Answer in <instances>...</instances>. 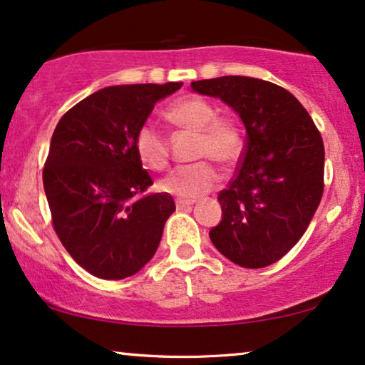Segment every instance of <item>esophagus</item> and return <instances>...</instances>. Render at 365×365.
<instances>
[{"instance_id": "esophagus-1", "label": "esophagus", "mask_w": 365, "mask_h": 365, "mask_svg": "<svg viewBox=\"0 0 365 365\" xmlns=\"http://www.w3.org/2000/svg\"><path fill=\"white\" fill-rule=\"evenodd\" d=\"M194 202H196V201H194V199H176V206H178V209L191 207Z\"/></svg>"}]
</instances>
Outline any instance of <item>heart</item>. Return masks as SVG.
<instances>
[{
  "label": "heart",
  "mask_w": 365,
  "mask_h": 365,
  "mask_svg": "<svg viewBox=\"0 0 365 365\" xmlns=\"http://www.w3.org/2000/svg\"><path fill=\"white\" fill-rule=\"evenodd\" d=\"M164 116L174 126L194 133L192 158L196 163L174 169L161 181V189L182 199H196L217 186L221 174L212 161L232 168L244 154V133L231 118L217 116L212 103L202 98H181L166 109ZM134 149L144 166L164 171L169 164V144L153 124L144 123L134 134Z\"/></svg>",
  "instance_id": "b5f03b06"
}]
</instances>
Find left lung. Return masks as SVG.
Listing matches in <instances>:
<instances>
[{"mask_svg": "<svg viewBox=\"0 0 365 365\" xmlns=\"http://www.w3.org/2000/svg\"><path fill=\"white\" fill-rule=\"evenodd\" d=\"M191 86L229 104L247 133L237 171L217 196L222 219L209 237L237 266H271L296 246L322 199L321 133L287 89L264 79L222 76Z\"/></svg>", "mask_w": 365, "mask_h": 365, "instance_id": "1", "label": "left lung"}]
</instances>
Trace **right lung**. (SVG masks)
<instances>
[{
	"mask_svg": "<svg viewBox=\"0 0 365 365\" xmlns=\"http://www.w3.org/2000/svg\"><path fill=\"white\" fill-rule=\"evenodd\" d=\"M182 83L126 84L93 93L64 113L43 169L51 222L74 261L93 276L119 281L151 261L171 194L141 196L153 179L134 134L154 104Z\"/></svg>",
	"mask_w": 365,
	"mask_h": 365,
	"instance_id": "1",
	"label": "right lung"
}]
</instances>
